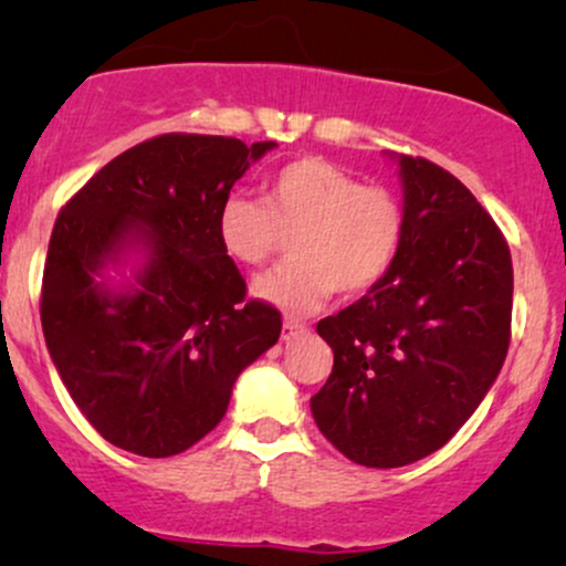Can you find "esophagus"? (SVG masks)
Masks as SVG:
<instances>
[{"instance_id": "obj_1", "label": "esophagus", "mask_w": 566, "mask_h": 566, "mask_svg": "<svg viewBox=\"0 0 566 566\" xmlns=\"http://www.w3.org/2000/svg\"><path fill=\"white\" fill-rule=\"evenodd\" d=\"M305 333H308V329H305V324H301V322H295V319L282 322V343H292L295 337H301Z\"/></svg>"}]
</instances>
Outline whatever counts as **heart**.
<instances>
[{
    "label": "heart",
    "mask_w": 566,
    "mask_h": 566,
    "mask_svg": "<svg viewBox=\"0 0 566 566\" xmlns=\"http://www.w3.org/2000/svg\"><path fill=\"white\" fill-rule=\"evenodd\" d=\"M261 201H220L216 233L231 261L261 265L284 237L292 263L255 279L252 295L290 316L319 311L335 292L361 295L382 282L399 255L405 216L391 193L324 159L282 167Z\"/></svg>",
    "instance_id": "1"
}]
</instances>
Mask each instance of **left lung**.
Instances as JSON below:
<instances>
[{
  "instance_id": "obj_1",
  "label": "left lung",
  "mask_w": 566,
  "mask_h": 566,
  "mask_svg": "<svg viewBox=\"0 0 566 566\" xmlns=\"http://www.w3.org/2000/svg\"><path fill=\"white\" fill-rule=\"evenodd\" d=\"M399 167V255L382 282L316 324L335 365L311 415L335 450L399 469L444 447L497 380L511 337L513 265L495 220L433 161Z\"/></svg>"
}]
</instances>
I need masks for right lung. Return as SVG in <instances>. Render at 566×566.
<instances>
[{"label": "right lung", "mask_w": 566, "mask_h": 566, "mask_svg": "<svg viewBox=\"0 0 566 566\" xmlns=\"http://www.w3.org/2000/svg\"><path fill=\"white\" fill-rule=\"evenodd\" d=\"M276 148L159 135L108 161L55 220L42 279L50 359L103 439L170 458L223 420L282 333L216 233L220 201Z\"/></svg>", "instance_id": "1"}]
</instances>
